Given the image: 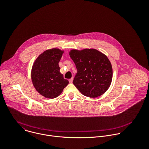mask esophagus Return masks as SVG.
Wrapping results in <instances>:
<instances>
[{"label":"esophagus","instance_id":"obj_1","mask_svg":"<svg viewBox=\"0 0 149 149\" xmlns=\"http://www.w3.org/2000/svg\"><path fill=\"white\" fill-rule=\"evenodd\" d=\"M73 78H71L70 79H69V83H72V82H73Z\"/></svg>","mask_w":149,"mask_h":149}]
</instances>
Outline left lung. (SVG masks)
<instances>
[{
	"label": "left lung",
	"mask_w": 149,
	"mask_h": 149,
	"mask_svg": "<svg viewBox=\"0 0 149 149\" xmlns=\"http://www.w3.org/2000/svg\"><path fill=\"white\" fill-rule=\"evenodd\" d=\"M77 70L73 83L85 96L104 93L112 79V65L106 56L94 49H73L69 53Z\"/></svg>",
	"instance_id": "obj_1"
}]
</instances>
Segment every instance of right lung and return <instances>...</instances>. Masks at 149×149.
<instances>
[{
	"mask_svg": "<svg viewBox=\"0 0 149 149\" xmlns=\"http://www.w3.org/2000/svg\"><path fill=\"white\" fill-rule=\"evenodd\" d=\"M63 50L53 48L41 53L34 63L31 69V80L37 91L46 98L58 96L68 84L60 72L58 63Z\"/></svg>",
	"mask_w": 149,
	"mask_h": 149,
	"instance_id": "1",
	"label": "right lung"
}]
</instances>
